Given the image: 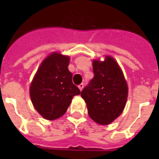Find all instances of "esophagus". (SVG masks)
Instances as JSON below:
<instances>
[{
	"instance_id": "obj_1",
	"label": "esophagus",
	"mask_w": 159,
	"mask_h": 159,
	"mask_svg": "<svg viewBox=\"0 0 159 159\" xmlns=\"http://www.w3.org/2000/svg\"><path fill=\"white\" fill-rule=\"evenodd\" d=\"M83 87H84V85L82 84H82H80L79 86H78V88L80 89V91H82V90L83 89Z\"/></svg>"
}]
</instances>
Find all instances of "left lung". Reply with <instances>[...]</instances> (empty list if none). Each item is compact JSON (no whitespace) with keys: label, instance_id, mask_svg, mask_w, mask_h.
I'll list each match as a JSON object with an SVG mask.
<instances>
[{"label":"left lung","instance_id":"obj_1","mask_svg":"<svg viewBox=\"0 0 159 159\" xmlns=\"http://www.w3.org/2000/svg\"><path fill=\"white\" fill-rule=\"evenodd\" d=\"M94 77L81 92L88 115L96 123L107 125L118 118L125 107L128 84L123 71L113 57L92 60Z\"/></svg>","mask_w":159,"mask_h":159}]
</instances>
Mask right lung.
Instances as JSON below:
<instances>
[{"label":"right lung","instance_id":"right-lung-1","mask_svg":"<svg viewBox=\"0 0 159 159\" xmlns=\"http://www.w3.org/2000/svg\"><path fill=\"white\" fill-rule=\"evenodd\" d=\"M69 62V56L51 53L42 61L31 82L32 104L45 120H54L63 116L73 97L81 93L72 83Z\"/></svg>","mask_w":159,"mask_h":159}]
</instances>
